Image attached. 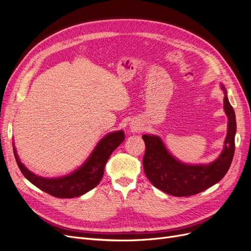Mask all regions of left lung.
<instances>
[{
  "instance_id": "left-lung-1",
  "label": "left lung",
  "mask_w": 251,
  "mask_h": 251,
  "mask_svg": "<svg viewBox=\"0 0 251 251\" xmlns=\"http://www.w3.org/2000/svg\"><path fill=\"white\" fill-rule=\"evenodd\" d=\"M224 111L228 117L227 136L224 149L217 160L209 164L189 165L180 162L171 154L162 138L152 134H143L146 153L143 170L152 185L174 196H190L215 185L226 175L235 151L236 117L223 84Z\"/></svg>"
}]
</instances>
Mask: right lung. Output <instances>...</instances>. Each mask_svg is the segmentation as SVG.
<instances>
[{
	"label": "right lung",
	"mask_w": 251,
	"mask_h": 251,
	"mask_svg": "<svg viewBox=\"0 0 251 251\" xmlns=\"http://www.w3.org/2000/svg\"><path fill=\"white\" fill-rule=\"evenodd\" d=\"M124 139L123 130L114 131L103 136L82 166L71 174L58 178H45L35 175L21 163L14 146L15 143H13V151L21 173L34 186L59 199H73L88 192L98 185L103 176L104 166L110 155Z\"/></svg>",
	"instance_id": "right-lung-1"
}]
</instances>
